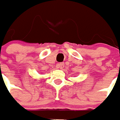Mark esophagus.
<instances>
[{
	"label": "esophagus",
	"mask_w": 120,
	"mask_h": 120,
	"mask_svg": "<svg viewBox=\"0 0 120 120\" xmlns=\"http://www.w3.org/2000/svg\"><path fill=\"white\" fill-rule=\"evenodd\" d=\"M57 68H63V67H64V64H63V63H59V64H57Z\"/></svg>",
	"instance_id": "34e87169"
}]
</instances>
